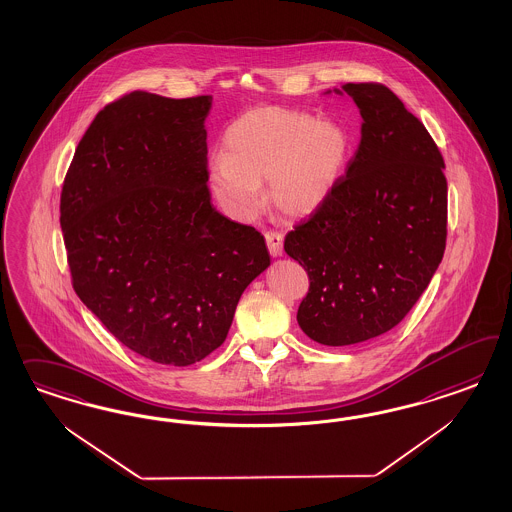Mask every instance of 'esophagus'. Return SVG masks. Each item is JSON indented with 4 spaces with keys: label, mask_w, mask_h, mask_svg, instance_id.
<instances>
[{
    "label": "esophagus",
    "mask_w": 512,
    "mask_h": 512,
    "mask_svg": "<svg viewBox=\"0 0 512 512\" xmlns=\"http://www.w3.org/2000/svg\"><path fill=\"white\" fill-rule=\"evenodd\" d=\"M264 238H266V246H268L270 255L272 257H281V253H283V234L268 231V233L264 234Z\"/></svg>",
    "instance_id": "1"
}]
</instances>
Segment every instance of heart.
<instances>
[{
    "label": "heart",
    "instance_id": "1",
    "mask_svg": "<svg viewBox=\"0 0 512 512\" xmlns=\"http://www.w3.org/2000/svg\"><path fill=\"white\" fill-rule=\"evenodd\" d=\"M225 155L210 161V186L223 208L248 219L263 206V184L279 212L308 217L325 204L340 180L351 139L334 120L304 110H249L225 131Z\"/></svg>",
    "mask_w": 512,
    "mask_h": 512
}]
</instances>
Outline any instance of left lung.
I'll use <instances>...</instances> for the list:
<instances>
[{
    "label": "left lung",
    "mask_w": 512,
    "mask_h": 512,
    "mask_svg": "<svg viewBox=\"0 0 512 512\" xmlns=\"http://www.w3.org/2000/svg\"><path fill=\"white\" fill-rule=\"evenodd\" d=\"M360 144L330 199L285 238L310 293L296 321L330 347L398 325L434 278L447 240L445 163L426 127L381 84H343Z\"/></svg>",
    "instance_id": "obj_1"
}]
</instances>
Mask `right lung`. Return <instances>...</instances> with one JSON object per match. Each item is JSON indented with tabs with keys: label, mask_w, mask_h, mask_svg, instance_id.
I'll use <instances>...</instances> for the list:
<instances>
[{
	"label": "right lung",
	"mask_w": 512,
	"mask_h": 512,
	"mask_svg": "<svg viewBox=\"0 0 512 512\" xmlns=\"http://www.w3.org/2000/svg\"><path fill=\"white\" fill-rule=\"evenodd\" d=\"M210 109V95L129 93L95 116L63 182L75 293L116 340L167 366L217 349L270 266L263 234L212 206Z\"/></svg>",
	"instance_id": "add662e5"
}]
</instances>
